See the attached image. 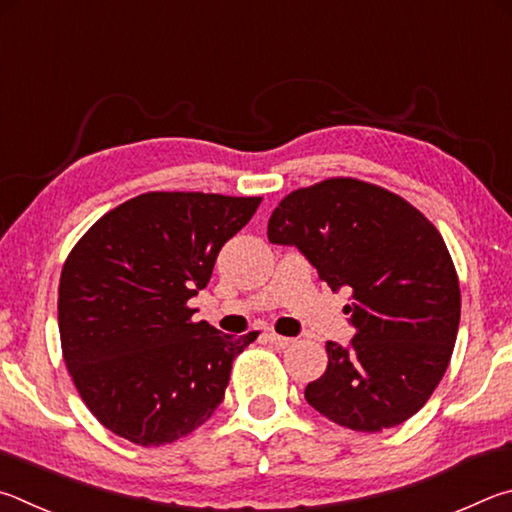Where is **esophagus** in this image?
Wrapping results in <instances>:
<instances>
[{"label": "esophagus", "mask_w": 512, "mask_h": 512, "mask_svg": "<svg viewBox=\"0 0 512 512\" xmlns=\"http://www.w3.org/2000/svg\"><path fill=\"white\" fill-rule=\"evenodd\" d=\"M267 339H270V344L276 346V348H288L294 344L292 337H283V335H276V333H270L267 335Z\"/></svg>", "instance_id": "1"}]
</instances>
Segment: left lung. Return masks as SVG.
Returning a JSON list of instances; mask_svg holds the SVG:
<instances>
[{
  "mask_svg": "<svg viewBox=\"0 0 512 512\" xmlns=\"http://www.w3.org/2000/svg\"><path fill=\"white\" fill-rule=\"evenodd\" d=\"M267 238L297 247L330 290H348L351 344L326 342L328 366L306 387L319 414L382 432L425 405L445 375L461 290L445 240L400 195L351 177L283 197Z\"/></svg>",
  "mask_w": 512,
  "mask_h": 512,
  "instance_id": "left-lung-1",
  "label": "left lung"
}]
</instances>
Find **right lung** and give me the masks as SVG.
Segmentation results:
<instances>
[{"mask_svg": "<svg viewBox=\"0 0 512 512\" xmlns=\"http://www.w3.org/2000/svg\"><path fill=\"white\" fill-rule=\"evenodd\" d=\"M261 197L143 193L105 213L60 274L65 364L98 423L143 447L211 418L231 362L258 333L224 335L186 306L211 279L224 242Z\"/></svg>", "mask_w": 512, "mask_h": 512, "instance_id": "1", "label": "right lung"}]
</instances>
